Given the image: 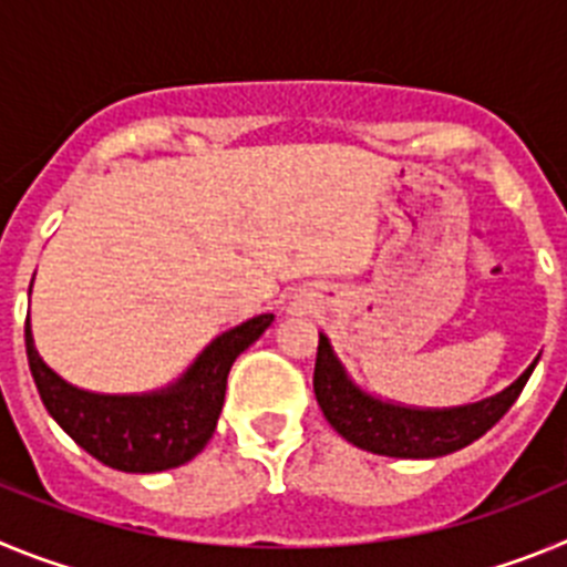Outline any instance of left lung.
Listing matches in <instances>:
<instances>
[{"mask_svg":"<svg viewBox=\"0 0 567 567\" xmlns=\"http://www.w3.org/2000/svg\"><path fill=\"white\" fill-rule=\"evenodd\" d=\"M530 369L534 365H528L505 392L488 400L460 405V409H443V412H420V409L380 403L354 389L352 380L346 378L343 365L332 354L329 340L320 334L312 385L320 412L343 440L363 452L385 454V457L425 460L457 452L471 440L488 432L523 392Z\"/></svg>","mask_w":567,"mask_h":567,"instance_id":"1","label":"left lung"}]
</instances>
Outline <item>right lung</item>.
Here are the masks:
<instances>
[{
	"label": "right lung",
	"mask_w": 567,
	"mask_h": 567,
	"mask_svg": "<svg viewBox=\"0 0 567 567\" xmlns=\"http://www.w3.org/2000/svg\"><path fill=\"white\" fill-rule=\"evenodd\" d=\"M269 323L272 315H258L224 332L173 389L155 394H93L64 383L33 349L28 320L24 352L44 409L73 443L110 468L153 474L184 465L207 445L221 414L235 358L258 340Z\"/></svg>",
	"instance_id": "1"
}]
</instances>
